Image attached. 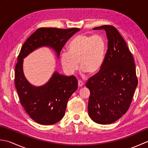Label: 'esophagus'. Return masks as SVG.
I'll return each mask as SVG.
<instances>
[{"label": "esophagus", "instance_id": "esophagus-1", "mask_svg": "<svg viewBox=\"0 0 148 148\" xmlns=\"http://www.w3.org/2000/svg\"><path fill=\"white\" fill-rule=\"evenodd\" d=\"M83 85V81H81V80L78 81V86H79V87H82Z\"/></svg>", "mask_w": 148, "mask_h": 148}]
</instances>
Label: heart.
<instances>
[{
  "label": "heart",
  "instance_id": "obj_1",
  "mask_svg": "<svg viewBox=\"0 0 148 148\" xmlns=\"http://www.w3.org/2000/svg\"><path fill=\"white\" fill-rule=\"evenodd\" d=\"M106 45L103 37L99 35L80 34L71 40L68 53L61 54L62 66L66 73L73 74L79 68L88 74L97 73L102 67Z\"/></svg>",
  "mask_w": 148,
  "mask_h": 148
}]
</instances>
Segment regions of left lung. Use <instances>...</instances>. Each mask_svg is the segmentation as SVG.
Segmentation results:
<instances>
[{
	"mask_svg": "<svg viewBox=\"0 0 148 148\" xmlns=\"http://www.w3.org/2000/svg\"><path fill=\"white\" fill-rule=\"evenodd\" d=\"M108 50L102 67L86 83L90 91L88 111L97 123L107 125L117 121L129 108L138 84L136 64L126 42L117 29L103 25Z\"/></svg>",
	"mask_w": 148,
	"mask_h": 148,
	"instance_id": "8db88e82",
	"label": "left lung"
}]
</instances>
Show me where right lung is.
<instances>
[{"instance_id": "right-lung-1", "label": "right lung", "mask_w": 148, "mask_h": 148, "mask_svg": "<svg viewBox=\"0 0 148 148\" xmlns=\"http://www.w3.org/2000/svg\"><path fill=\"white\" fill-rule=\"evenodd\" d=\"M79 30L77 28H39L21 47L15 66V86L21 106L30 117L40 125H53L61 120L65 114L68 100L77 89V80L74 76H65L55 72L45 84L33 86L23 74V58L42 46L54 49L59 58L65 44Z\"/></svg>"}]
</instances>
